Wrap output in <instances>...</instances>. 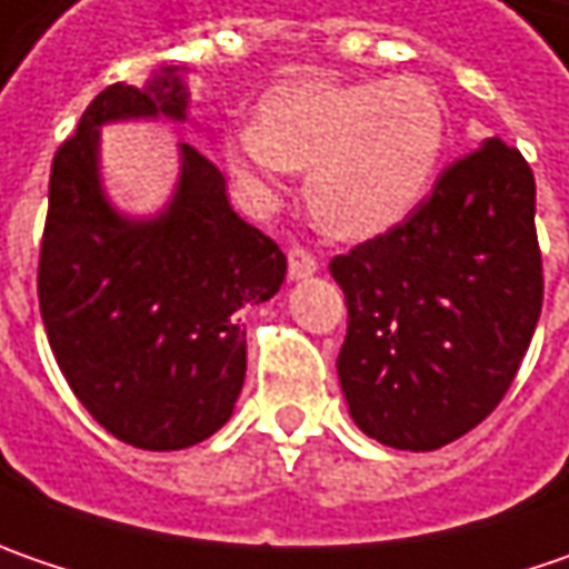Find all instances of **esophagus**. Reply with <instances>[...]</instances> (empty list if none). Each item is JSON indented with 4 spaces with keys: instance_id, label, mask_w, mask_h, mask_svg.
<instances>
[{
    "instance_id": "esophagus-1",
    "label": "esophagus",
    "mask_w": 569,
    "mask_h": 569,
    "mask_svg": "<svg viewBox=\"0 0 569 569\" xmlns=\"http://www.w3.org/2000/svg\"><path fill=\"white\" fill-rule=\"evenodd\" d=\"M319 269L317 256L307 250V247H291L288 250V274L291 278H307Z\"/></svg>"
}]
</instances>
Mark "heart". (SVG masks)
I'll use <instances>...</instances> for the list:
<instances>
[{"label": "heart", "instance_id": "b5f03b06", "mask_svg": "<svg viewBox=\"0 0 569 569\" xmlns=\"http://www.w3.org/2000/svg\"><path fill=\"white\" fill-rule=\"evenodd\" d=\"M447 136V100L427 78L295 81L262 100L259 122L230 136L228 161L259 192L310 167L307 206L319 224L370 237L425 199Z\"/></svg>", "mask_w": 569, "mask_h": 569}]
</instances>
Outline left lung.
<instances>
[{
	"label": "left lung",
	"mask_w": 569,
	"mask_h": 569,
	"mask_svg": "<svg viewBox=\"0 0 569 569\" xmlns=\"http://www.w3.org/2000/svg\"><path fill=\"white\" fill-rule=\"evenodd\" d=\"M329 272L348 307L339 380L355 425L386 447H447L500 405L536 332L532 167L488 139Z\"/></svg>",
	"instance_id": "1"
}]
</instances>
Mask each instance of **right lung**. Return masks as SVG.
<instances>
[{
    "label": "right lung",
    "instance_id": "1",
    "mask_svg": "<svg viewBox=\"0 0 569 569\" xmlns=\"http://www.w3.org/2000/svg\"><path fill=\"white\" fill-rule=\"evenodd\" d=\"M173 69L110 84L56 148L37 297L56 363L88 415L139 449H183L224 425L247 377L237 313L281 288L288 259L233 214L224 177L183 144V177L158 221L103 202L98 126L164 113L183 120Z\"/></svg>",
    "mask_w": 569,
    "mask_h": 569
}]
</instances>
